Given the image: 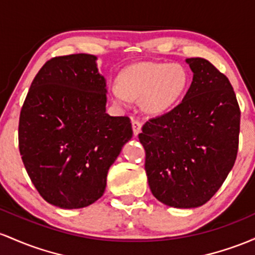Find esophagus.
<instances>
[{"label":"esophagus","mask_w":255,"mask_h":255,"mask_svg":"<svg viewBox=\"0 0 255 255\" xmlns=\"http://www.w3.org/2000/svg\"><path fill=\"white\" fill-rule=\"evenodd\" d=\"M131 124H132V131H133V135L137 136L139 132H141V128H142V123L139 122V120L137 119H132V122H131Z\"/></svg>","instance_id":"1"}]
</instances>
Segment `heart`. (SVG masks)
I'll list each match as a JSON object with an SVG mask.
<instances>
[{
    "label": "heart",
    "instance_id": "1",
    "mask_svg": "<svg viewBox=\"0 0 255 255\" xmlns=\"http://www.w3.org/2000/svg\"><path fill=\"white\" fill-rule=\"evenodd\" d=\"M189 83V72L181 64L139 62L125 68L110 91L119 107H128L130 99L141 100L144 112L162 114L181 101Z\"/></svg>",
    "mask_w": 255,
    "mask_h": 255
}]
</instances>
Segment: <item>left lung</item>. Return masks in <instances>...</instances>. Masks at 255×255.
<instances>
[{
  "label": "left lung",
  "mask_w": 255,
  "mask_h": 255,
  "mask_svg": "<svg viewBox=\"0 0 255 255\" xmlns=\"http://www.w3.org/2000/svg\"><path fill=\"white\" fill-rule=\"evenodd\" d=\"M193 82L178 106L143 125L138 138L151 194L176 208L202 206L218 191L239 149L240 112L225 74L187 59Z\"/></svg>",
  "instance_id": "1"
}]
</instances>
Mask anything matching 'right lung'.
I'll return each mask as SVG.
<instances>
[{"instance_id": "1", "label": "right lung", "mask_w": 255, "mask_h": 255, "mask_svg": "<svg viewBox=\"0 0 255 255\" xmlns=\"http://www.w3.org/2000/svg\"><path fill=\"white\" fill-rule=\"evenodd\" d=\"M96 56L48 60L31 83L19 119V150L43 199L87 207L104 195L107 173L132 137L128 117L106 113V79Z\"/></svg>"}]
</instances>
